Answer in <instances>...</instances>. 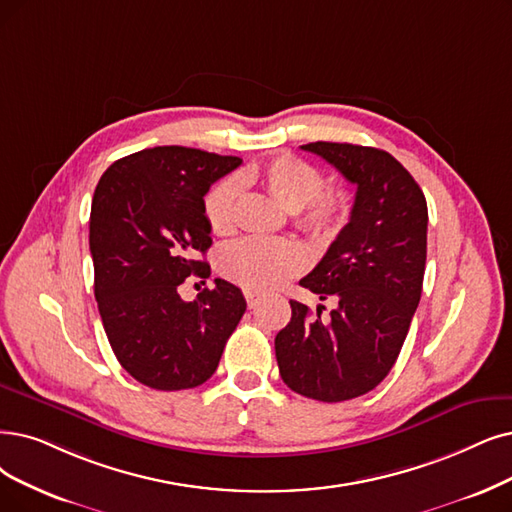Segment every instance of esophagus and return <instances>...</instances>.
I'll return each instance as SVG.
<instances>
[{
  "label": "esophagus",
  "instance_id": "1",
  "mask_svg": "<svg viewBox=\"0 0 512 512\" xmlns=\"http://www.w3.org/2000/svg\"><path fill=\"white\" fill-rule=\"evenodd\" d=\"M243 296H245V300H248V306H250V309H254V306L260 302V296H258L256 292H252V290H245V292H243Z\"/></svg>",
  "mask_w": 512,
  "mask_h": 512
}]
</instances>
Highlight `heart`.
<instances>
[{"label": "heart", "mask_w": 512, "mask_h": 512, "mask_svg": "<svg viewBox=\"0 0 512 512\" xmlns=\"http://www.w3.org/2000/svg\"><path fill=\"white\" fill-rule=\"evenodd\" d=\"M254 178L281 206L296 214V224L317 241H332L349 222L351 195L323 189V174L294 155H279L254 172ZM241 195L237 178H224L206 197V220L216 235L235 229ZM306 267V254L296 241L245 237L220 254L222 275L252 292H271Z\"/></svg>", "instance_id": "1"}]
</instances>
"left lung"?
<instances>
[{
  "label": "left lung",
  "mask_w": 512,
  "mask_h": 512,
  "mask_svg": "<svg viewBox=\"0 0 512 512\" xmlns=\"http://www.w3.org/2000/svg\"><path fill=\"white\" fill-rule=\"evenodd\" d=\"M357 187L349 224L300 285L336 306L323 317L290 300L292 319L275 336L279 374L294 393L338 403L376 388L395 365L418 309L428 210L422 189L382 149L309 142Z\"/></svg>",
  "instance_id": "left-lung-1"
}]
</instances>
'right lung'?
Masks as SVG:
<instances>
[{"label":"right lung","mask_w":512,"mask_h":512,"mask_svg":"<svg viewBox=\"0 0 512 512\" xmlns=\"http://www.w3.org/2000/svg\"><path fill=\"white\" fill-rule=\"evenodd\" d=\"M239 157L155 147L115 161L100 176L90 212L94 296L124 370L157 391L206 382L245 313L237 285L214 279L185 302L178 285L210 277L195 260L212 245L203 195Z\"/></svg>","instance_id":"right-lung-1"}]
</instances>
